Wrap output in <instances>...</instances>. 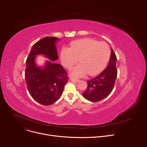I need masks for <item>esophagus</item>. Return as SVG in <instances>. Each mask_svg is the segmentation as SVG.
I'll return each instance as SVG.
<instances>
[{
    "label": "esophagus",
    "instance_id": "34e87169",
    "mask_svg": "<svg viewBox=\"0 0 147 147\" xmlns=\"http://www.w3.org/2000/svg\"><path fill=\"white\" fill-rule=\"evenodd\" d=\"M69 80H70L73 82H74V83H78L80 81L79 79H72V78H70V79H69Z\"/></svg>",
    "mask_w": 147,
    "mask_h": 147
}]
</instances>
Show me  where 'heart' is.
<instances>
[{
	"instance_id": "b5f03b06",
	"label": "heart",
	"mask_w": 147,
	"mask_h": 147,
	"mask_svg": "<svg viewBox=\"0 0 147 147\" xmlns=\"http://www.w3.org/2000/svg\"><path fill=\"white\" fill-rule=\"evenodd\" d=\"M110 57V49L105 42L92 38L76 40L70 44V48L63 47L60 60L65 68H71L77 62L80 64L71 68L69 75L73 78H83L87 73L94 76L103 70Z\"/></svg>"
}]
</instances>
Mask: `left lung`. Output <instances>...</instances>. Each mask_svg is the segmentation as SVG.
I'll use <instances>...</instances> for the list:
<instances>
[{"instance_id": "1", "label": "left lung", "mask_w": 147, "mask_h": 147, "mask_svg": "<svg viewBox=\"0 0 147 147\" xmlns=\"http://www.w3.org/2000/svg\"><path fill=\"white\" fill-rule=\"evenodd\" d=\"M116 61L117 57L111 49L110 59L107 68L98 76L88 80L87 89L82 94L84 98L92 102H98L110 94L117 75Z\"/></svg>"}]
</instances>
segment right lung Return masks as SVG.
I'll list each match as a JSON object with an SVG mask.
<instances>
[{
  "label": "right lung",
  "mask_w": 147,
  "mask_h": 147,
  "mask_svg": "<svg viewBox=\"0 0 147 147\" xmlns=\"http://www.w3.org/2000/svg\"><path fill=\"white\" fill-rule=\"evenodd\" d=\"M58 40H60L55 37H46L38 41L32 46L26 60L25 78L29 93L36 101L44 105L57 101L68 79L63 66L53 62L58 58ZM39 55L50 60L46 61L43 67L35 63V58Z\"/></svg>",
  "instance_id": "right-lung-1"
}]
</instances>
